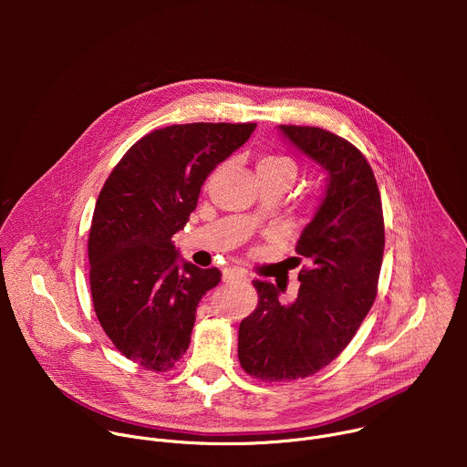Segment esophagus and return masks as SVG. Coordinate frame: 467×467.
<instances>
[{
	"label": "esophagus",
	"mask_w": 467,
	"mask_h": 467,
	"mask_svg": "<svg viewBox=\"0 0 467 467\" xmlns=\"http://www.w3.org/2000/svg\"><path fill=\"white\" fill-rule=\"evenodd\" d=\"M222 279H223V283H240V281H245L247 275L242 270L225 268L223 274H222Z\"/></svg>",
	"instance_id": "obj_1"
}]
</instances>
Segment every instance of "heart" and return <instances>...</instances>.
Segmentation results:
<instances>
[{"label":"heart","mask_w":467,"mask_h":467,"mask_svg":"<svg viewBox=\"0 0 467 467\" xmlns=\"http://www.w3.org/2000/svg\"><path fill=\"white\" fill-rule=\"evenodd\" d=\"M264 168H285V170H288L292 175H296V164H294L288 157H283V155L264 157V159L258 162V170H264Z\"/></svg>","instance_id":"b5f03b06"}]
</instances>
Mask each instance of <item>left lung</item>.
Masks as SVG:
<instances>
[{
  "mask_svg": "<svg viewBox=\"0 0 467 467\" xmlns=\"http://www.w3.org/2000/svg\"><path fill=\"white\" fill-rule=\"evenodd\" d=\"M285 139L327 175L314 218L303 229L292 303L265 281H253L256 308L240 323L238 358L260 380H296L317 373L353 340L375 297L384 253L379 186L366 157L319 127L279 125Z\"/></svg>",
  "mask_w": 467,
  "mask_h": 467,
  "instance_id": "left-lung-1",
  "label": "left lung"
}]
</instances>
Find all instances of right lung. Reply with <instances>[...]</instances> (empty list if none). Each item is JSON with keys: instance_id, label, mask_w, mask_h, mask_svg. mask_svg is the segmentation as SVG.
<instances>
[{"instance_id": "add662e5", "label": "right lung", "mask_w": 467, "mask_h": 467, "mask_svg": "<svg viewBox=\"0 0 467 467\" xmlns=\"http://www.w3.org/2000/svg\"><path fill=\"white\" fill-rule=\"evenodd\" d=\"M256 123H186L157 129L121 157L96 202L90 290L116 349L166 371L186 353L202 297L218 268L179 256L171 236L197 207L211 171L247 142Z\"/></svg>"}]
</instances>
